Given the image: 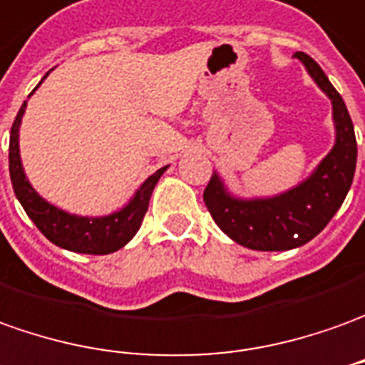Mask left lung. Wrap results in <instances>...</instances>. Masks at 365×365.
<instances>
[{
    "label": "left lung",
    "mask_w": 365,
    "mask_h": 365,
    "mask_svg": "<svg viewBox=\"0 0 365 365\" xmlns=\"http://www.w3.org/2000/svg\"><path fill=\"white\" fill-rule=\"evenodd\" d=\"M296 59L331 101L336 140L330 153L302 182L280 195L236 197L218 173H212L205 188V205L218 228L250 250L280 252L310 242L338 212L356 173L358 145L346 103L310 55L298 51Z\"/></svg>",
    "instance_id": "8db88e82"
}]
</instances>
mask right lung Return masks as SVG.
<instances>
[{
	"label": "right lung",
	"instance_id": "obj_1",
	"mask_svg": "<svg viewBox=\"0 0 365 365\" xmlns=\"http://www.w3.org/2000/svg\"><path fill=\"white\" fill-rule=\"evenodd\" d=\"M25 107H27V101L21 105V109L17 113L14 127H11V137H9V177H11V185H14L17 200L21 202L27 216L34 220V225L55 246L71 250V252H79V255H110V252H117L119 248H123L129 242L133 236L137 235L140 222L145 218V212L149 208L150 195L157 187L158 178L163 177V173L168 167L158 168L155 175H150L135 190V195L130 197L129 202L119 210L110 212V215H71V212L51 205L49 200H45L31 187L29 178L25 175L21 153H19V127H21V117L25 115Z\"/></svg>",
	"mask_w": 365,
	"mask_h": 365
}]
</instances>
